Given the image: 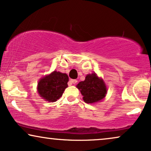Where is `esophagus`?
I'll return each mask as SVG.
<instances>
[{"mask_svg":"<svg viewBox=\"0 0 151 151\" xmlns=\"http://www.w3.org/2000/svg\"><path fill=\"white\" fill-rule=\"evenodd\" d=\"M78 82L77 80H69V84L70 85H71V84H76V83Z\"/></svg>","mask_w":151,"mask_h":151,"instance_id":"obj_1","label":"esophagus"}]
</instances>
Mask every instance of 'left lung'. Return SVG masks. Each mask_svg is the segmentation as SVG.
Listing matches in <instances>:
<instances>
[{"label":"left lung","mask_w":151,"mask_h":151,"mask_svg":"<svg viewBox=\"0 0 151 151\" xmlns=\"http://www.w3.org/2000/svg\"><path fill=\"white\" fill-rule=\"evenodd\" d=\"M76 87L83 96L84 101L88 104L101 101L105 97L107 90L103 80L95 73L88 74L85 80L80 82Z\"/></svg>","instance_id":"1"}]
</instances>
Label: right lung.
I'll use <instances>...</instances> for the list:
<instances>
[{
    "mask_svg": "<svg viewBox=\"0 0 151 151\" xmlns=\"http://www.w3.org/2000/svg\"><path fill=\"white\" fill-rule=\"evenodd\" d=\"M68 77L66 73L54 71L41 78L37 85V91L46 101L55 102L68 87Z\"/></svg>",
    "mask_w": 151,
    "mask_h": 151,
    "instance_id": "1",
    "label": "right lung"
}]
</instances>
